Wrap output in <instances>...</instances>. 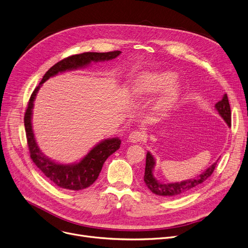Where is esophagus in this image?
Instances as JSON below:
<instances>
[{"label": "esophagus", "mask_w": 248, "mask_h": 248, "mask_svg": "<svg viewBox=\"0 0 248 248\" xmlns=\"http://www.w3.org/2000/svg\"><path fill=\"white\" fill-rule=\"evenodd\" d=\"M143 137H144V135H143V133L141 132V131L134 130V131H132V132L129 134L128 139H129V141L131 143H138V142L142 141Z\"/></svg>", "instance_id": "34e87169"}]
</instances>
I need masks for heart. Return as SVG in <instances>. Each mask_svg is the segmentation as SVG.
Here are the masks:
<instances>
[{
	"mask_svg": "<svg viewBox=\"0 0 248 248\" xmlns=\"http://www.w3.org/2000/svg\"><path fill=\"white\" fill-rule=\"evenodd\" d=\"M176 82V76L171 72L148 73L136 78L130 86V93L133 96H146L157 93L168 88ZM178 98V92L175 89L168 90L160 101L162 107H170Z\"/></svg>",
	"mask_w": 248,
	"mask_h": 248,
	"instance_id": "heart-1",
	"label": "heart"
}]
</instances>
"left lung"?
Masks as SVG:
<instances>
[{"instance_id":"8db88e82","label":"left lung","mask_w":248,"mask_h":248,"mask_svg":"<svg viewBox=\"0 0 248 248\" xmlns=\"http://www.w3.org/2000/svg\"><path fill=\"white\" fill-rule=\"evenodd\" d=\"M215 109L217 110L218 113H219V115L226 122V124L230 127L231 126V111H230V105H229L226 94H224L222 99L215 104ZM216 164H217V161L214 162L210 167H208L204 172H202L201 174H199V175H197L192 179H188V180L175 182V183H161L159 182L153 175V169L155 167V159L150 152H147L146 166H145V173H144V182L150 190L156 195L166 196V197H177L193 190L194 188H196L202 182H204L208 177H210L215 169Z\"/></svg>"}]
</instances>
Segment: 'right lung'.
I'll return each instance as SVG.
<instances>
[{
  "instance_id": "add662e5",
  "label": "right lung",
  "mask_w": 248,
  "mask_h": 248,
  "mask_svg": "<svg viewBox=\"0 0 248 248\" xmlns=\"http://www.w3.org/2000/svg\"><path fill=\"white\" fill-rule=\"evenodd\" d=\"M121 54V51H113L107 53L87 52L78 55H73L65 58L51 67L44 75L40 84L36 87L29 100L28 107L25 113V130L27 143L31 159L35 165L48 177L53 183L69 190H82L92 185L98 178L106 159L120 148L121 140L119 138L105 139L98 143L90 152L79 162L73 164H60L46 157L40 150L32 128V114L36 95L44 82L57 75L58 73L65 71L77 70L91 64V62H102L115 59Z\"/></svg>"
}]
</instances>
